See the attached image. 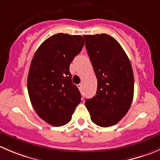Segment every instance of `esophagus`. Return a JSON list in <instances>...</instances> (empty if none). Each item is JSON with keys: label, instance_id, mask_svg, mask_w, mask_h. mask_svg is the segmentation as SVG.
I'll return each mask as SVG.
<instances>
[{"label": "esophagus", "instance_id": "34e87169", "mask_svg": "<svg viewBox=\"0 0 160 160\" xmlns=\"http://www.w3.org/2000/svg\"><path fill=\"white\" fill-rule=\"evenodd\" d=\"M77 88H79V90H80V91H82V90H83V85H82V84H78V85H77Z\"/></svg>", "mask_w": 160, "mask_h": 160}]
</instances>
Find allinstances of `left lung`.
I'll return each instance as SVG.
<instances>
[{"instance_id":"left-lung-1","label":"left lung","mask_w":160,"mask_h":160,"mask_svg":"<svg viewBox=\"0 0 160 160\" xmlns=\"http://www.w3.org/2000/svg\"><path fill=\"white\" fill-rule=\"evenodd\" d=\"M98 80L96 94L85 105L94 123L108 128L127 114L134 97V74L128 55L116 39L105 33L83 36Z\"/></svg>"}]
</instances>
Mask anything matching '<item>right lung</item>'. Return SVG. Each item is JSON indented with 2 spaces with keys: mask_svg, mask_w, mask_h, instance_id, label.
Instances as JSON below:
<instances>
[{
  "mask_svg": "<svg viewBox=\"0 0 160 160\" xmlns=\"http://www.w3.org/2000/svg\"><path fill=\"white\" fill-rule=\"evenodd\" d=\"M84 45L80 35L57 33L44 41L31 62L27 88L32 107L54 127L69 123L81 101L72 82L69 65Z\"/></svg>",
  "mask_w": 160,
  "mask_h": 160,
  "instance_id": "1",
  "label": "right lung"
}]
</instances>
